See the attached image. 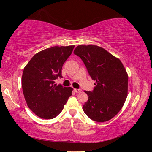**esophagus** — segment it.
<instances>
[{"label": "esophagus", "instance_id": "1", "mask_svg": "<svg viewBox=\"0 0 152 152\" xmlns=\"http://www.w3.org/2000/svg\"><path fill=\"white\" fill-rule=\"evenodd\" d=\"M74 91L75 92H76V93H78V92H81V89H74Z\"/></svg>", "mask_w": 152, "mask_h": 152}]
</instances>
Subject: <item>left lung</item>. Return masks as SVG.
<instances>
[{"mask_svg":"<svg viewBox=\"0 0 152 152\" xmlns=\"http://www.w3.org/2000/svg\"><path fill=\"white\" fill-rule=\"evenodd\" d=\"M83 61L95 87L82 109L90 119L104 122L121 109L127 96L128 75L119 59L94 45H78L74 51Z\"/></svg>","mask_w":152,"mask_h":152,"instance_id":"left-lung-1","label":"left lung"}]
</instances>
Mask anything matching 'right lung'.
I'll return each instance as SVG.
<instances>
[{
    "instance_id": "1",
    "label": "right lung",
    "mask_w": 152,
    "mask_h": 152,
    "mask_svg": "<svg viewBox=\"0 0 152 152\" xmlns=\"http://www.w3.org/2000/svg\"><path fill=\"white\" fill-rule=\"evenodd\" d=\"M74 45L54 46L39 51L25 67L22 88L28 107L40 118L51 119L60 114L72 95L73 88L56 85L61 78L63 64Z\"/></svg>"
}]
</instances>
